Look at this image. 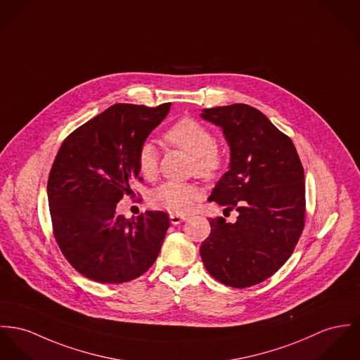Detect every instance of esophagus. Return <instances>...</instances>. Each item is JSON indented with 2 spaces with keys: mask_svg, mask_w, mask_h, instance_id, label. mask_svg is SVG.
<instances>
[{
  "mask_svg": "<svg viewBox=\"0 0 360 360\" xmlns=\"http://www.w3.org/2000/svg\"><path fill=\"white\" fill-rule=\"evenodd\" d=\"M186 219H188V218H186V217H182V215H174V214L169 215L171 224H179V223H182V221H185Z\"/></svg>",
  "mask_w": 360,
  "mask_h": 360,
  "instance_id": "obj_1",
  "label": "esophagus"
}]
</instances>
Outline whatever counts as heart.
Listing matches in <instances>:
<instances>
[{"instance_id":"obj_1","label":"heart","mask_w":360,"mask_h":360,"mask_svg":"<svg viewBox=\"0 0 360 360\" xmlns=\"http://www.w3.org/2000/svg\"><path fill=\"white\" fill-rule=\"evenodd\" d=\"M165 139L172 146L186 152L193 158L194 172L202 178L218 176L224 167V155L215 146L212 133L193 119H182L169 127ZM139 172L145 178L158 174V152L152 143L145 142L137 155ZM201 192L193 184L166 182L149 194L152 207L168 211L174 215L189 212Z\"/></svg>"}]
</instances>
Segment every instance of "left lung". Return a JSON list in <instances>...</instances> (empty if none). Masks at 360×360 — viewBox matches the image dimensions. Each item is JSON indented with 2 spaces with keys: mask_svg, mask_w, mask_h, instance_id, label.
<instances>
[{
  "mask_svg": "<svg viewBox=\"0 0 360 360\" xmlns=\"http://www.w3.org/2000/svg\"><path fill=\"white\" fill-rule=\"evenodd\" d=\"M230 148L229 171L210 201L236 210L237 221L211 219L200 255L207 271L231 288H248L278 271L292 255L305 215L304 169L292 139L247 104L202 110Z\"/></svg>",
  "mask_w": 360,
  "mask_h": 360,
  "instance_id": "8db88e82",
  "label": "left lung"
}]
</instances>
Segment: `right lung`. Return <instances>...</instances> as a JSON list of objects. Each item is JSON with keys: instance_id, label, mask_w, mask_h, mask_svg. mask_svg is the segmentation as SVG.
<instances>
[{"instance_id": "1", "label": "right lung", "mask_w": 360, "mask_h": 360, "mask_svg": "<svg viewBox=\"0 0 360 360\" xmlns=\"http://www.w3.org/2000/svg\"><path fill=\"white\" fill-rule=\"evenodd\" d=\"M169 108L171 103L115 104L70 134L57 152L48 181L53 233L68 263L89 279L129 282L159 256L169 227L166 212L127 219L116 205L139 179L141 145Z\"/></svg>"}]
</instances>
